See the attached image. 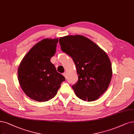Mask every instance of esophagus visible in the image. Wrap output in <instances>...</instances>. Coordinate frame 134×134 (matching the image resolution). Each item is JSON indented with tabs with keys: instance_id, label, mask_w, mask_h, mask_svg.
<instances>
[{
	"instance_id": "obj_1",
	"label": "esophagus",
	"mask_w": 134,
	"mask_h": 134,
	"mask_svg": "<svg viewBox=\"0 0 134 134\" xmlns=\"http://www.w3.org/2000/svg\"><path fill=\"white\" fill-rule=\"evenodd\" d=\"M63 75L64 76V77H65V78H66V77H67V73H66V72H64V73H63Z\"/></svg>"
}]
</instances>
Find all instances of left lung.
<instances>
[{
  "label": "left lung",
  "mask_w": 134,
  "mask_h": 134,
  "mask_svg": "<svg viewBox=\"0 0 134 134\" xmlns=\"http://www.w3.org/2000/svg\"><path fill=\"white\" fill-rule=\"evenodd\" d=\"M59 43L76 64L78 80L72 88L76 96L85 101L97 100L107 91L112 77L107 54L91 40L78 35L61 37Z\"/></svg>",
  "instance_id": "8db88e82"
}]
</instances>
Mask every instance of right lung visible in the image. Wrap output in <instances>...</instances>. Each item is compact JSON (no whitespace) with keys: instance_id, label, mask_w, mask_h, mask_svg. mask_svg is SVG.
<instances>
[{"instance_id":"obj_1","label":"right lung","mask_w":134,"mask_h":134,"mask_svg":"<svg viewBox=\"0 0 134 134\" xmlns=\"http://www.w3.org/2000/svg\"><path fill=\"white\" fill-rule=\"evenodd\" d=\"M58 38L43 39L24 57L18 69V80L24 93L37 102L53 98L66 80L50 59L56 53Z\"/></svg>"}]
</instances>
